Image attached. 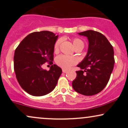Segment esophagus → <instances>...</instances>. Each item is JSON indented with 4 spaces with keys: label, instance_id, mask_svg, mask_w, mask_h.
Wrapping results in <instances>:
<instances>
[{
    "label": "esophagus",
    "instance_id": "1",
    "mask_svg": "<svg viewBox=\"0 0 128 128\" xmlns=\"http://www.w3.org/2000/svg\"><path fill=\"white\" fill-rule=\"evenodd\" d=\"M62 72L63 73H67V70H65V69H62Z\"/></svg>",
    "mask_w": 128,
    "mask_h": 128
}]
</instances>
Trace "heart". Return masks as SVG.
Segmentation results:
<instances>
[{
    "label": "heart",
    "instance_id": "obj_1",
    "mask_svg": "<svg viewBox=\"0 0 128 128\" xmlns=\"http://www.w3.org/2000/svg\"><path fill=\"white\" fill-rule=\"evenodd\" d=\"M62 40L59 39L56 41L54 45V50L57 52L59 50V47L61 44ZM73 44L74 48L80 46H84V42L82 41L78 38H74L73 39ZM56 64L60 67L65 70H68L73 66H74L78 62V60L74 56H69L66 55H59L56 57L55 60Z\"/></svg>",
    "mask_w": 128,
    "mask_h": 128
}]
</instances>
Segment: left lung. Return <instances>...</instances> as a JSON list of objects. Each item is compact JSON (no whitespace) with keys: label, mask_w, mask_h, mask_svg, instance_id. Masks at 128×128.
<instances>
[{"label":"left lung","mask_w":128,"mask_h":128,"mask_svg":"<svg viewBox=\"0 0 128 128\" xmlns=\"http://www.w3.org/2000/svg\"><path fill=\"white\" fill-rule=\"evenodd\" d=\"M88 40L87 54L77 67L72 86L76 92L92 96L100 92L109 81L114 65V49L106 36L94 30L78 33Z\"/></svg>","instance_id":"left-lung-1"}]
</instances>
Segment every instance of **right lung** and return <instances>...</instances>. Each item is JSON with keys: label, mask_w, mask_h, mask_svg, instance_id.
I'll return each instance as SVG.
<instances>
[{"label": "right lung", "mask_w": 128, "mask_h": 128, "mask_svg": "<svg viewBox=\"0 0 128 128\" xmlns=\"http://www.w3.org/2000/svg\"><path fill=\"white\" fill-rule=\"evenodd\" d=\"M58 37L48 30L35 32L26 36L16 49L14 68L16 78L29 94L44 96L56 86L62 69L54 64L47 71L42 66L54 61V45Z\"/></svg>", "instance_id": "right-lung-1"}]
</instances>
